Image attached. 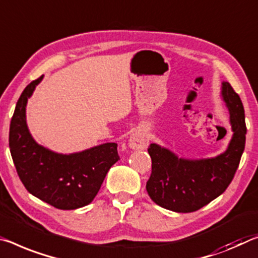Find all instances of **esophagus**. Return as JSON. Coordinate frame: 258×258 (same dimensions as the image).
Masks as SVG:
<instances>
[{
  "label": "esophagus",
  "mask_w": 258,
  "mask_h": 258,
  "mask_svg": "<svg viewBox=\"0 0 258 258\" xmlns=\"http://www.w3.org/2000/svg\"><path fill=\"white\" fill-rule=\"evenodd\" d=\"M149 145V139L147 137V134L144 132H134L133 134H131L130 140H128V146L130 148L132 149H146Z\"/></svg>",
  "instance_id": "34e87169"
}]
</instances>
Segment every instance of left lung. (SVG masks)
Masks as SVG:
<instances>
[{
  "label": "left lung",
  "instance_id": "8db88e82",
  "mask_svg": "<svg viewBox=\"0 0 258 258\" xmlns=\"http://www.w3.org/2000/svg\"><path fill=\"white\" fill-rule=\"evenodd\" d=\"M222 99L230 113L232 139L224 153L210 158L178 157L173 151L151 144V175L146 189L164 209L193 212L222 195L230 185L246 144L244 109L240 96L227 81L222 83Z\"/></svg>",
  "mask_w": 258,
  "mask_h": 258
}]
</instances>
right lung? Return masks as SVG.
<instances>
[{"mask_svg": "<svg viewBox=\"0 0 258 258\" xmlns=\"http://www.w3.org/2000/svg\"><path fill=\"white\" fill-rule=\"evenodd\" d=\"M43 79L26 86L16 104L9 147L20 180L28 193L60 210H75L91 203L105 175L119 156L117 144L107 142L72 154H59L39 145L28 130L27 101Z\"/></svg>", "mask_w": 258, "mask_h": 258, "instance_id": "add662e5", "label": "right lung"}]
</instances>
